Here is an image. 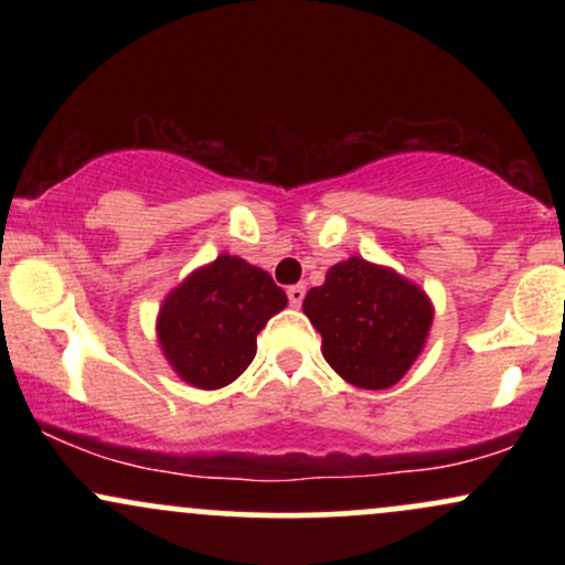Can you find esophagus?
Listing matches in <instances>:
<instances>
[{"mask_svg": "<svg viewBox=\"0 0 565 565\" xmlns=\"http://www.w3.org/2000/svg\"><path fill=\"white\" fill-rule=\"evenodd\" d=\"M287 297H289L291 308H300L302 300H305V287H302V284H295V287H289L287 289Z\"/></svg>", "mask_w": 565, "mask_h": 565, "instance_id": "1", "label": "esophagus"}]
</instances>
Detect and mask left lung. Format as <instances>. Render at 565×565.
Segmentation results:
<instances>
[{"instance_id": "obj_1", "label": "left lung", "mask_w": 565, "mask_h": 565, "mask_svg": "<svg viewBox=\"0 0 565 565\" xmlns=\"http://www.w3.org/2000/svg\"><path fill=\"white\" fill-rule=\"evenodd\" d=\"M302 313L319 329L323 359L342 380L385 391L423 355L436 310L427 291L398 270L348 257L305 295Z\"/></svg>"}]
</instances>
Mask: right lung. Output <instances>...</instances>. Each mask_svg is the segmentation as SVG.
<instances>
[{"label":"right lung","instance_id":"1","mask_svg":"<svg viewBox=\"0 0 565 565\" xmlns=\"http://www.w3.org/2000/svg\"><path fill=\"white\" fill-rule=\"evenodd\" d=\"M284 308L287 295L270 274L236 255H220L164 297L157 340L180 380L217 391L242 377L257 353V334Z\"/></svg>","mask_w":565,"mask_h":565}]
</instances>
